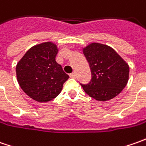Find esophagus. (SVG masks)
I'll return each instance as SVG.
<instances>
[{
  "instance_id": "34e87169",
  "label": "esophagus",
  "mask_w": 146,
  "mask_h": 146,
  "mask_svg": "<svg viewBox=\"0 0 146 146\" xmlns=\"http://www.w3.org/2000/svg\"><path fill=\"white\" fill-rule=\"evenodd\" d=\"M70 78H73V79L76 78V72H73V73L70 74Z\"/></svg>"
}]
</instances>
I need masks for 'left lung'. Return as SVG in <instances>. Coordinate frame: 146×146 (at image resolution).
Masks as SVG:
<instances>
[{
    "label": "left lung",
    "mask_w": 146,
    "mask_h": 146,
    "mask_svg": "<svg viewBox=\"0 0 146 146\" xmlns=\"http://www.w3.org/2000/svg\"><path fill=\"white\" fill-rule=\"evenodd\" d=\"M90 66L92 78L80 84L88 96L98 101H108L116 97L128 81L129 66L112 48L93 43L83 49Z\"/></svg>",
    "instance_id": "8db88e82"
}]
</instances>
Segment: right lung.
<instances>
[{
  "label": "right lung",
  "instance_id": "obj_1",
  "mask_svg": "<svg viewBox=\"0 0 146 146\" xmlns=\"http://www.w3.org/2000/svg\"><path fill=\"white\" fill-rule=\"evenodd\" d=\"M57 46L45 42L31 48L16 66L17 79L21 88L39 102L53 100L62 91L69 76L55 58Z\"/></svg>",
  "mask_w": 146,
  "mask_h": 146
}]
</instances>
